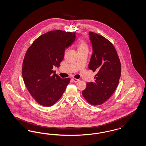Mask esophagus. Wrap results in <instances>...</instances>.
I'll list each match as a JSON object with an SVG mask.
<instances>
[{"label": "esophagus", "instance_id": "esophagus-1", "mask_svg": "<svg viewBox=\"0 0 146 146\" xmlns=\"http://www.w3.org/2000/svg\"><path fill=\"white\" fill-rule=\"evenodd\" d=\"M72 80L73 82H75V83H77V82H79V81H80V80L76 79L75 78H72Z\"/></svg>", "mask_w": 146, "mask_h": 146}]
</instances>
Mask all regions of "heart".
<instances>
[{
    "mask_svg": "<svg viewBox=\"0 0 146 146\" xmlns=\"http://www.w3.org/2000/svg\"><path fill=\"white\" fill-rule=\"evenodd\" d=\"M77 47L78 52L89 50V46L88 42L83 39L80 40L77 43Z\"/></svg>",
    "mask_w": 146,
    "mask_h": 146,
    "instance_id": "heart-1",
    "label": "heart"
}]
</instances>
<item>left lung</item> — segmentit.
Here are the masks:
<instances>
[{
    "label": "left lung",
    "instance_id": "obj_1",
    "mask_svg": "<svg viewBox=\"0 0 146 146\" xmlns=\"http://www.w3.org/2000/svg\"><path fill=\"white\" fill-rule=\"evenodd\" d=\"M93 52L89 64L90 70L97 74L94 82L87 83L82 94L92 105H99L112 95L121 76V64L113 44L103 36L89 32Z\"/></svg>",
    "mask_w": 146,
    "mask_h": 146
}]
</instances>
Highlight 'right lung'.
<instances>
[{
  "mask_svg": "<svg viewBox=\"0 0 146 146\" xmlns=\"http://www.w3.org/2000/svg\"><path fill=\"white\" fill-rule=\"evenodd\" d=\"M75 33L52 31L37 38L29 47L23 63V77L28 92L41 105L51 106L64 93L70 79L54 74L66 48L74 42Z\"/></svg>",
  "mask_w": 146,
  "mask_h": 146,
  "instance_id": "obj_1",
  "label": "right lung"
}]
</instances>
